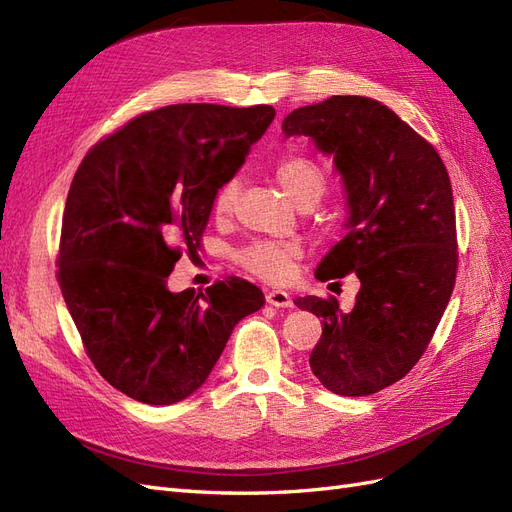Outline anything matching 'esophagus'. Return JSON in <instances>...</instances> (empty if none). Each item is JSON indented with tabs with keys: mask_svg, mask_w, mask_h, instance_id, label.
<instances>
[{
	"mask_svg": "<svg viewBox=\"0 0 512 512\" xmlns=\"http://www.w3.org/2000/svg\"><path fill=\"white\" fill-rule=\"evenodd\" d=\"M267 303L273 307H292L290 294L284 290H269L267 292Z\"/></svg>",
	"mask_w": 512,
	"mask_h": 512,
	"instance_id": "obj_1",
	"label": "esophagus"
}]
</instances>
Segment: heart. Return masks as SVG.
Instances as JSON below:
<instances>
[{"label":"heart","mask_w":512,"mask_h":512,"mask_svg":"<svg viewBox=\"0 0 512 512\" xmlns=\"http://www.w3.org/2000/svg\"><path fill=\"white\" fill-rule=\"evenodd\" d=\"M273 173L282 190L292 198L297 207H314L327 190V179L318 164L307 158H284L273 166ZM239 194L237 181H226L215 194L213 209L218 215H226L235 207ZM301 256L297 243L282 241H254L243 247L239 254L241 265L256 277L271 284H282L294 273V262Z\"/></svg>","instance_id":"heart-1"}]
</instances>
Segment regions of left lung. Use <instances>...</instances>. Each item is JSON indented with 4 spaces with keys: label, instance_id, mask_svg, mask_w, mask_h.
I'll use <instances>...</instances> for the list:
<instances>
[{
    "label": "left lung",
    "instance_id": "left-lung-1",
    "mask_svg": "<svg viewBox=\"0 0 512 512\" xmlns=\"http://www.w3.org/2000/svg\"><path fill=\"white\" fill-rule=\"evenodd\" d=\"M284 136H307L331 156L346 194L348 235L316 269L320 282L354 273L352 312L301 297L322 322L309 356L314 376L346 397L378 393L421 359L457 275L453 192L444 162L389 106L331 96L286 115Z\"/></svg>",
    "mask_w": 512,
    "mask_h": 512
}]
</instances>
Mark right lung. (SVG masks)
Returning a JSON list of instances; mask_svg holds the SVG:
<instances>
[{
	"mask_svg": "<svg viewBox=\"0 0 512 512\" xmlns=\"http://www.w3.org/2000/svg\"><path fill=\"white\" fill-rule=\"evenodd\" d=\"M275 108L170 104L91 149L72 179L59 286L85 350L117 391L170 406L205 384L235 324L265 305L241 277L170 292L213 200L267 132Z\"/></svg>",
	"mask_w": 512,
	"mask_h": 512,
	"instance_id": "1",
	"label": "right lung"
}]
</instances>
